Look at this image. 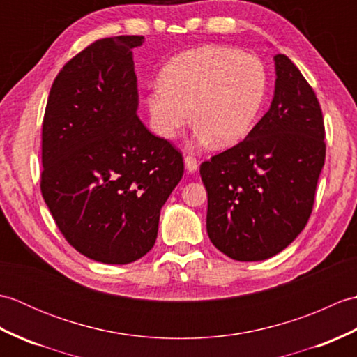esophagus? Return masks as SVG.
Returning <instances> with one entry per match:
<instances>
[{
  "label": "esophagus",
  "instance_id": "34e87169",
  "mask_svg": "<svg viewBox=\"0 0 357 357\" xmlns=\"http://www.w3.org/2000/svg\"><path fill=\"white\" fill-rule=\"evenodd\" d=\"M184 164H185V169L188 173H195L196 170H198V161H196V158H193V156H185Z\"/></svg>",
  "mask_w": 357,
  "mask_h": 357
}]
</instances>
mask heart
I'll use <instances>...</instances> for the list:
<instances>
[{"instance_id": "b5f03b06", "label": "heart", "mask_w": 357, "mask_h": 357, "mask_svg": "<svg viewBox=\"0 0 357 357\" xmlns=\"http://www.w3.org/2000/svg\"><path fill=\"white\" fill-rule=\"evenodd\" d=\"M265 89L267 73L259 58L224 45H202L164 66L161 84L150 89L146 104L151 127L164 139L176 138L193 118L196 142L231 146L252 130Z\"/></svg>"}]
</instances>
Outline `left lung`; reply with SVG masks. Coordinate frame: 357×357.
<instances>
[{"label": "left lung", "instance_id": "1", "mask_svg": "<svg viewBox=\"0 0 357 357\" xmlns=\"http://www.w3.org/2000/svg\"><path fill=\"white\" fill-rule=\"evenodd\" d=\"M275 96L244 141L201 164L207 233L234 261L282 252L312 215L325 162L319 101L298 67L275 56Z\"/></svg>", "mask_w": 357, "mask_h": 357}]
</instances>
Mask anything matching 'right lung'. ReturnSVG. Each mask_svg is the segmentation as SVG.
I'll return each instance as SVG.
<instances>
[{
	"instance_id": "right-lung-1",
	"label": "right lung",
	"mask_w": 357,
	"mask_h": 357,
	"mask_svg": "<svg viewBox=\"0 0 357 357\" xmlns=\"http://www.w3.org/2000/svg\"><path fill=\"white\" fill-rule=\"evenodd\" d=\"M104 38L67 63L43 121L41 193L67 242L102 264H130L155 245L183 155L141 123L133 49Z\"/></svg>"
}]
</instances>
